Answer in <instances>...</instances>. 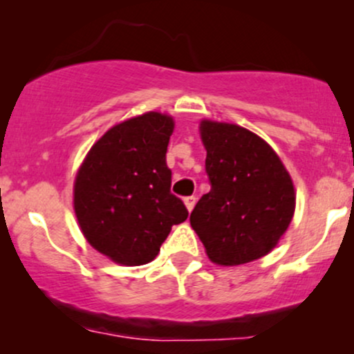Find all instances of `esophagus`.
Segmentation results:
<instances>
[{
  "label": "esophagus",
  "mask_w": 354,
  "mask_h": 354,
  "mask_svg": "<svg viewBox=\"0 0 354 354\" xmlns=\"http://www.w3.org/2000/svg\"><path fill=\"white\" fill-rule=\"evenodd\" d=\"M185 205H186V208H188V211H193L194 205H196V196H186Z\"/></svg>",
  "instance_id": "obj_1"
}]
</instances>
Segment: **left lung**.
I'll use <instances>...</instances> for the list:
<instances>
[{"label": "left lung", "instance_id": "8db88e82", "mask_svg": "<svg viewBox=\"0 0 354 354\" xmlns=\"http://www.w3.org/2000/svg\"><path fill=\"white\" fill-rule=\"evenodd\" d=\"M211 189L189 223L213 263L236 266L270 253L290 226L293 181L265 140L238 124L203 120Z\"/></svg>", "mask_w": 354, "mask_h": 354}]
</instances>
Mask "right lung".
<instances>
[{"instance_id": "1", "label": "right lung", "mask_w": 354, "mask_h": 354, "mask_svg": "<svg viewBox=\"0 0 354 354\" xmlns=\"http://www.w3.org/2000/svg\"><path fill=\"white\" fill-rule=\"evenodd\" d=\"M171 116L149 111L113 126L93 145L75 180V213L95 250L126 266L153 261L173 225L188 218L169 191Z\"/></svg>"}]
</instances>
